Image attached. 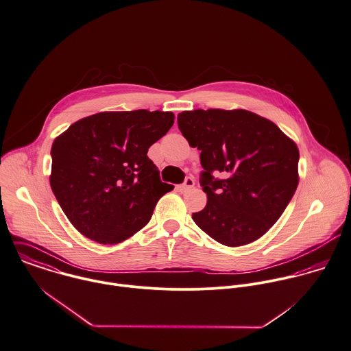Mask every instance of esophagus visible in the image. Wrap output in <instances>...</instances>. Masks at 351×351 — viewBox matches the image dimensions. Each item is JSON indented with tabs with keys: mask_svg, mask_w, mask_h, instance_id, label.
I'll return each mask as SVG.
<instances>
[{
	"mask_svg": "<svg viewBox=\"0 0 351 351\" xmlns=\"http://www.w3.org/2000/svg\"><path fill=\"white\" fill-rule=\"evenodd\" d=\"M194 184H195V182H194V179H193V178H186L184 183L178 186V190H179L180 193H186V191L191 190V189L194 187Z\"/></svg>",
	"mask_w": 351,
	"mask_h": 351,
	"instance_id": "34e87169",
	"label": "esophagus"
}]
</instances>
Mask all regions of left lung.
Segmentation results:
<instances>
[{"label":"left lung","instance_id":"obj_1","mask_svg":"<svg viewBox=\"0 0 351 351\" xmlns=\"http://www.w3.org/2000/svg\"><path fill=\"white\" fill-rule=\"evenodd\" d=\"M178 126L190 146L201 150L199 183L208 204L193 213L195 223L228 247L262 237L295 193L297 145L276 123L245 110L183 111Z\"/></svg>","mask_w":351,"mask_h":351}]
</instances>
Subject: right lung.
<instances>
[{
  "label": "right lung",
  "instance_id": "add662e5",
  "mask_svg": "<svg viewBox=\"0 0 351 351\" xmlns=\"http://www.w3.org/2000/svg\"><path fill=\"white\" fill-rule=\"evenodd\" d=\"M175 115L162 111L99 112L77 121L51 146V190L73 226L100 244H118L142 229L172 184L147 149Z\"/></svg>",
  "mask_w": 351,
  "mask_h": 351
}]
</instances>
